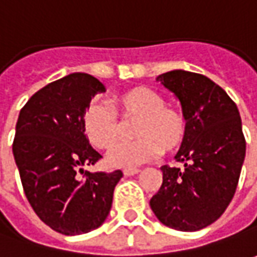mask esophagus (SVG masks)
Wrapping results in <instances>:
<instances>
[{"mask_svg": "<svg viewBox=\"0 0 257 257\" xmlns=\"http://www.w3.org/2000/svg\"><path fill=\"white\" fill-rule=\"evenodd\" d=\"M139 172H141L139 169H123V175L125 176H134V175H137Z\"/></svg>", "mask_w": 257, "mask_h": 257, "instance_id": "1", "label": "esophagus"}]
</instances>
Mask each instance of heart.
I'll use <instances>...</instances> for the list:
<instances>
[{
  "mask_svg": "<svg viewBox=\"0 0 257 257\" xmlns=\"http://www.w3.org/2000/svg\"><path fill=\"white\" fill-rule=\"evenodd\" d=\"M115 108L122 120L137 122L132 126V142L113 146L108 154V164L113 168L134 169L155 159L162 151H178L188 134L186 118L179 109L165 105L162 95L148 86H134L115 98ZM82 128L88 141L99 149L111 148L120 135L116 115L101 102L92 101L82 113Z\"/></svg>",
  "mask_w": 257,
  "mask_h": 257,
  "instance_id": "heart-1",
  "label": "heart"
}]
</instances>
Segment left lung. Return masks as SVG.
Instances as JSON below:
<instances>
[{
  "label": "left lung",
  "mask_w": 257,
  "mask_h": 257,
  "mask_svg": "<svg viewBox=\"0 0 257 257\" xmlns=\"http://www.w3.org/2000/svg\"><path fill=\"white\" fill-rule=\"evenodd\" d=\"M179 99L188 134L175 159L162 166V186L149 202L155 216L176 230L213 223L233 198L246 154L237 106L208 76L175 69L156 78Z\"/></svg>",
  "instance_id": "8db88e82"
}]
</instances>
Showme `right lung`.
Returning a JSON list of instances; mask_svg holds the SVG:
<instances>
[{
	"instance_id": "add662e5",
	"label": "right lung",
	"mask_w": 257,
	"mask_h": 257,
	"mask_svg": "<svg viewBox=\"0 0 257 257\" xmlns=\"http://www.w3.org/2000/svg\"><path fill=\"white\" fill-rule=\"evenodd\" d=\"M101 92L105 86L95 76L74 72L34 93L17 120L13 154L25 196L58 233L74 236L99 227L122 178L120 171L82 169L102 158L82 128L86 105Z\"/></svg>"
}]
</instances>
